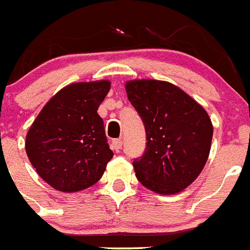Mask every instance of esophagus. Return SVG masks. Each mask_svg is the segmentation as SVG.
<instances>
[{"label":"esophagus","instance_id":"1","mask_svg":"<svg viewBox=\"0 0 250 250\" xmlns=\"http://www.w3.org/2000/svg\"><path fill=\"white\" fill-rule=\"evenodd\" d=\"M122 145H123V142L121 138L112 141V147H113V149H116V151H119V149L122 148Z\"/></svg>","mask_w":250,"mask_h":250}]
</instances>
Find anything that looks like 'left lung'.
<instances>
[{
    "label": "left lung",
    "instance_id": "8db88e82",
    "mask_svg": "<svg viewBox=\"0 0 250 250\" xmlns=\"http://www.w3.org/2000/svg\"><path fill=\"white\" fill-rule=\"evenodd\" d=\"M125 92L146 129V151L133 161L138 181L161 195L185 190L209 157L214 131L209 114L188 93L164 80H129Z\"/></svg>",
    "mask_w": 250,
    "mask_h": 250
}]
</instances>
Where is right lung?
Wrapping results in <instances>:
<instances>
[{
    "label": "right lung",
    "instance_id": "right-lung-1",
    "mask_svg": "<svg viewBox=\"0 0 250 250\" xmlns=\"http://www.w3.org/2000/svg\"><path fill=\"white\" fill-rule=\"evenodd\" d=\"M109 89V80L69 84L45 104L30 127L27 157L55 190L77 192L103 176L113 152L97 110Z\"/></svg>",
    "mask_w": 250,
    "mask_h": 250
}]
</instances>
